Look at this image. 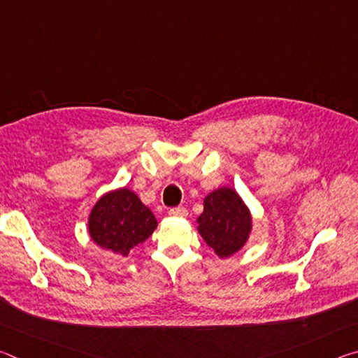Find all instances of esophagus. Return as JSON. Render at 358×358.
Here are the masks:
<instances>
[{
    "label": "esophagus",
    "mask_w": 358,
    "mask_h": 358,
    "mask_svg": "<svg viewBox=\"0 0 358 358\" xmlns=\"http://www.w3.org/2000/svg\"><path fill=\"white\" fill-rule=\"evenodd\" d=\"M169 215L175 216V217H186L187 216V210L185 207H175L169 210Z\"/></svg>",
    "instance_id": "esophagus-1"
}]
</instances>
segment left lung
Segmentation results:
<instances>
[{
  "mask_svg": "<svg viewBox=\"0 0 358 358\" xmlns=\"http://www.w3.org/2000/svg\"><path fill=\"white\" fill-rule=\"evenodd\" d=\"M197 230L221 259L240 251L250 238L252 217L250 208L232 187H220L203 199V213Z\"/></svg>",
  "mask_w": 358,
  "mask_h": 358,
  "instance_id": "8db88e82",
  "label": "left lung"
}]
</instances>
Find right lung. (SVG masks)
<instances>
[{"mask_svg":"<svg viewBox=\"0 0 358 358\" xmlns=\"http://www.w3.org/2000/svg\"><path fill=\"white\" fill-rule=\"evenodd\" d=\"M156 227L155 215L128 187L104 194L88 217V232L94 243L120 256H128Z\"/></svg>","mask_w":358,"mask_h":358,"instance_id":"right-lung-1","label":"right lung"}]
</instances>
